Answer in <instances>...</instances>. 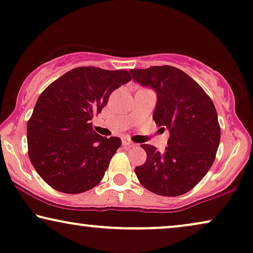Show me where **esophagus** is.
Returning a JSON list of instances; mask_svg holds the SVG:
<instances>
[{"instance_id":"esophagus-1","label":"esophagus","mask_w":253,"mask_h":253,"mask_svg":"<svg viewBox=\"0 0 253 253\" xmlns=\"http://www.w3.org/2000/svg\"><path fill=\"white\" fill-rule=\"evenodd\" d=\"M123 145H128V147H131V145H134V143L129 140V138L124 137L123 138Z\"/></svg>"}]
</instances>
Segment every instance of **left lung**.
Segmentation results:
<instances>
[{
	"mask_svg": "<svg viewBox=\"0 0 253 253\" xmlns=\"http://www.w3.org/2000/svg\"><path fill=\"white\" fill-rule=\"evenodd\" d=\"M134 81L157 92L155 123L169 130L165 152L142 144L143 165L135 167L145 189L175 197L190 191L211 169L220 143L218 115L212 99L193 78L174 66L130 70Z\"/></svg>",
	"mask_w": 253,
	"mask_h": 253,
	"instance_id": "1",
	"label": "left lung"
}]
</instances>
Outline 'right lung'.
Wrapping results in <instances>:
<instances>
[{"mask_svg": "<svg viewBox=\"0 0 253 253\" xmlns=\"http://www.w3.org/2000/svg\"><path fill=\"white\" fill-rule=\"evenodd\" d=\"M130 79L125 70L77 67L39 96L27 123L28 157L55 190L80 194L101 182L122 140L98 135L91 119Z\"/></svg>", "mask_w": 253, "mask_h": 253, "instance_id": "add662e5", "label": "right lung"}]
</instances>
